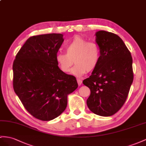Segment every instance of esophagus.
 Here are the masks:
<instances>
[{
	"mask_svg": "<svg viewBox=\"0 0 146 146\" xmlns=\"http://www.w3.org/2000/svg\"><path fill=\"white\" fill-rule=\"evenodd\" d=\"M77 82H78V85L80 86L82 84V82H83V81H82L81 79H80V78H78V79H77Z\"/></svg>",
	"mask_w": 146,
	"mask_h": 146,
	"instance_id": "34e87169",
	"label": "esophagus"
}]
</instances>
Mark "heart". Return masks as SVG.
Here are the masks:
<instances>
[{"label": "heart", "mask_w": 146, "mask_h": 146, "mask_svg": "<svg viewBox=\"0 0 146 146\" xmlns=\"http://www.w3.org/2000/svg\"><path fill=\"white\" fill-rule=\"evenodd\" d=\"M66 53L59 52L56 55V62L62 72L68 73L74 61L76 65L72 74L81 76L94 71L99 64L100 49L96 42L88 41L80 36H75L66 45Z\"/></svg>", "instance_id": "1"}]
</instances>
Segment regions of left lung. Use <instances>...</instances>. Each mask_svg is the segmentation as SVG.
<instances>
[{
    "instance_id": "1",
    "label": "left lung",
    "mask_w": 146,
    "mask_h": 146,
    "mask_svg": "<svg viewBox=\"0 0 146 146\" xmlns=\"http://www.w3.org/2000/svg\"><path fill=\"white\" fill-rule=\"evenodd\" d=\"M96 36L100 49V62L83 83L91 90L87 99L89 110L96 115L109 117L121 109L128 97L134 76L133 59L118 35L99 31Z\"/></svg>"
}]
</instances>
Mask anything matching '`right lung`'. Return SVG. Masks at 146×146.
Segmentation results:
<instances>
[{"label":"right lung","mask_w":146,"mask_h":146,"mask_svg":"<svg viewBox=\"0 0 146 146\" xmlns=\"http://www.w3.org/2000/svg\"><path fill=\"white\" fill-rule=\"evenodd\" d=\"M63 35L33 36L18 51L13 64V87L24 107L35 118L52 120L67 106V96L78 85L74 76L62 72L56 55Z\"/></svg>","instance_id":"1"}]
</instances>
